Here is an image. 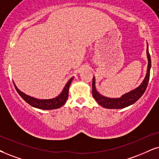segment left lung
<instances>
[{
	"mask_svg": "<svg viewBox=\"0 0 159 159\" xmlns=\"http://www.w3.org/2000/svg\"><path fill=\"white\" fill-rule=\"evenodd\" d=\"M147 56L148 59V71L144 81H142L141 85L138 86L135 89L132 90L128 93L123 94L121 98H109L104 97L101 94L98 93L95 89V79L93 77L92 79V96L94 100L98 102V104L106 108H123L127 107V106L134 104L135 102L142 97V94L145 92L148 86V81L150 78V70L151 67V59H150V56L148 51V45L147 48Z\"/></svg>",
	"mask_w": 159,
	"mask_h": 159,
	"instance_id": "1",
	"label": "left lung"
}]
</instances>
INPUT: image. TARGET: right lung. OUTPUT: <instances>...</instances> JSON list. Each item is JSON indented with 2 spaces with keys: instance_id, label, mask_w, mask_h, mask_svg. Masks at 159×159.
<instances>
[{
  "instance_id": "add662e5",
  "label": "right lung",
  "mask_w": 159,
  "mask_h": 159,
  "mask_svg": "<svg viewBox=\"0 0 159 159\" xmlns=\"http://www.w3.org/2000/svg\"><path fill=\"white\" fill-rule=\"evenodd\" d=\"M73 78H71L68 81V82L66 84L64 89L62 90L61 94L59 96L53 99H48V100H39L37 98L30 97V96L27 95L23 92L20 91L18 88L15 86V87L16 90H17V93L20 94V96L25 100L26 103H28L29 105L34 108H39V109H44V110H51V109H56V108H59L65 103L66 100H67L68 98V91H69L70 85L71 84L72 81H73Z\"/></svg>"
}]
</instances>
